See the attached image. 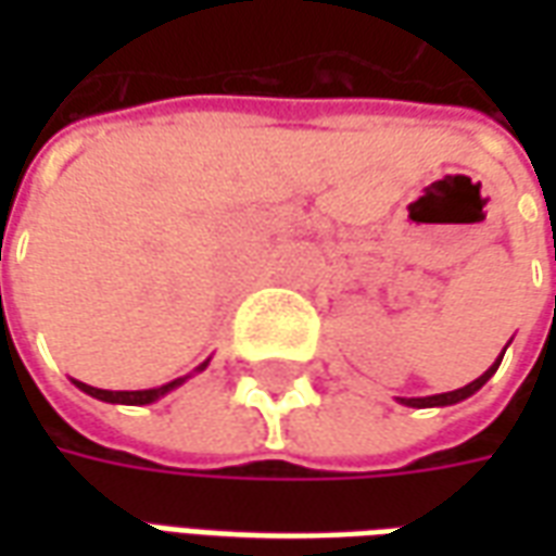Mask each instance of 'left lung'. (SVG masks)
Here are the masks:
<instances>
[{
  "mask_svg": "<svg viewBox=\"0 0 556 556\" xmlns=\"http://www.w3.org/2000/svg\"><path fill=\"white\" fill-rule=\"evenodd\" d=\"M501 361H503V354H501V357H497V363L491 366L489 372L479 375L477 381H470V384L462 387V390H453V393H441V396H426V399H399V402H402V405H410V408H438V405H455V402H462V399L473 396L479 387L485 384L491 375L497 372V366H501Z\"/></svg>",
  "mask_w": 556,
  "mask_h": 556,
  "instance_id": "8db88e82",
  "label": "left lung"
}]
</instances>
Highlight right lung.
<instances>
[{
    "label": "right lung",
    "mask_w": 556,
    "mask_h": 556,
    "mask_svg": "<svg viewBox=\"0 0 556 556\" xmlns=\"http://www.w3.org/2000/svg\"><path fill=\"white\" fill-rule=\"evenodd\" d=\"M202 366H205V363H202ZM181 381L184 378H178V381L157 387V390H98V387L83 384V381H77V387L83 390V393L101 399V402H115V405H148V402H154V399L166 396V393H169V390H175V387L181 384Z\"/></svg>",
    "instance_id": "right-lung-1"
}]
</instances>
